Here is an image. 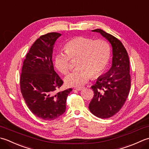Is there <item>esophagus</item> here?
Listing matches in <instances>:
<instances>
[{
    "instance_id": "34e87169",
    "label": "esophagus",
    "mask_w": 149,
    "mask_h": 149,
    "mask_svg": "<svg viewBox=\"0 0 149 149\" xmlns=\"http://www.w3.org/2000/svg\"><path fill=\"white\" fill-rule=\"evenodd\" d=\"M75 89L77 91H81V90H83L84 89V88L83 87H77V88H75Z\"/></svg>"
}]
</instances>
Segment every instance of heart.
<instances>
[{"label": "heart", "instance_id": "obj_1", "mask_svg": "<svg viewBox=\"0 0 149 149\" xmlns=\"http://www.w3.org/2000/svg\"><path fill=\"white\" fill-rule=\"evenodd\" d=\"M64 49L66 53L59 52L54 56L55 66L62 74H66L70 70V58H77L75 64L77 68L65 77L68 86H82L91 75L95 77L102 74L110 59L109 44L104 40L75 37L66 43Z\"/></svg>", "mask_w": 149, "mask_h": 149}]
</instances>
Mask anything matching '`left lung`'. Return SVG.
<instances>
[{
	"label": "left lung",
	"mask_w": 149,
	"mask_h": 149,
	"mask_svg": "<svg viewBox=\"0 0 149 149\" xmlns=\"http://www.w3.org/2000/svg\"><path fill=\"white\" fill-rule=\"evenodd\" d=\"M91 31L100 33L111 43L113 58L111 67L91 86L94 96L88 107L95 116L108 118L122 108L130 91L129 59L124 46L116 38L100 29Z\"/></svg>",
	"instance_id": "left-lung-1"
}]
</instances>
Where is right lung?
Here are the masks:
<instances>
[{
  "label": "right lung",
  "instance_id": "1",
  "mask_svg": "<svg viewBox=\"0 0 149 149\" xmlns=\"http://www.w3.org/2000/svg\"><path fill=\"white\" fill-rule=\"evenodd\" d=\"M61 36L50 33L41 36L31 46L24 59L20 90L27 106L34 115L53 120L66 111V99L72 88L56 93L63 81L54 71L52 61L56 40Z\"/></svg>",
  "mask_w": 149,
  "mask_h": 149
}]
</instances>
